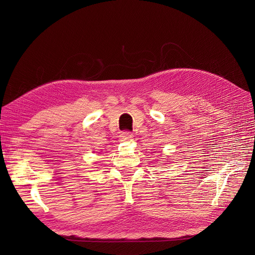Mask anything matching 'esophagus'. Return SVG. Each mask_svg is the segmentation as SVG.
<instances>
[{
	"instance_id": "34e87169",
	"label": "esophagus",
	"mask_w": 255,
	"mask_h": 255,
	"mask_svg": "<svg viewBox=\"0 0 255 255\" xmlns=\"http://www.w3.org/2000/svg\"><path fill=\"white\" fill-rule=\"evenodd\" d=\"M133 138V134L129 133V132H122L120 135V140L121 141H127Z\"/></svg>"
}]
</instances>
